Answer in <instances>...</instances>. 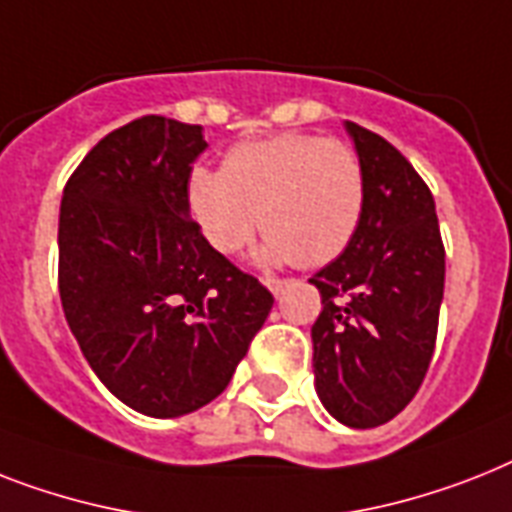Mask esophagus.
I'll use <instances>...</instances> for the list:
<instances>
[{"instance_id":"1","label":"esophagus","mask_w":512,"mask_h":512,"mask_svg":"<svg viewBox=\"0 0 512 512\" xmlns=\"http://www.w3.org/2000/svg\"><path fill=\"white\" fill-rule=\"evenodd\" d=\"M289 284H292L289 278H265V286H268L270 292L276 294V297H281V294H284V289Z\"/></svg>"}]
</instances>
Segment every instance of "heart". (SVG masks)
Listing matches in <instances>:
<instances>
[{"mask_svg":"<svg viewBox=\"0 0 512 512\" xmlns=\"http://www.w3.org/2000/svg\"><path fill=\"white\" fill-rule=\"evenodd\" d=\"M186 199L223 255H236L263 226L257 263L321 268L342 255L363 220L365 170L344 141L281 134L236 144L223 168L191 170Z\"/></svg>","mask_w":512,"mask_h":512,"instance_id":"heart-1","label":"heart"}]
</instances>
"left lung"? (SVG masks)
Instances as JSON below:
<instances>
[{
    "label": "left lung",
    "mask_w": 512,
    "mask_h": 512,
    "mask_svg": "<svg viewBox=\"0 0 512 512\" xmlns=\"http://www.w3.org/2000/svg\"><path fill=\"white\" fill-rule=\"evenodd\" d=\"M365 170V210L352 242L310 278L315 392L336 421L373 429L421 389L444 294V244L434 197L397 149L344 123Z\"/></svg>",
    "instance_id": "left-lung-1"
}]
</instances>
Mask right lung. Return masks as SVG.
<instances>
[{
  "label": "right lung",
  "instance_id": "add662e5",
  "mask_svg": "<svg viewBox=\"0 0 512 512\" xmlns=\"http://www.w3.org/2000/svg\"><path fill=\"white\" fill-rule=\"evenodd\" d=\"M202 126L131 120L62 191L60 299L91 371L123 405L178 418L213 402L263 328L273 294L191 220Z\"/></svg>",
  "mask_w": 512,
  "mask_h": 512
}]
</instances>
